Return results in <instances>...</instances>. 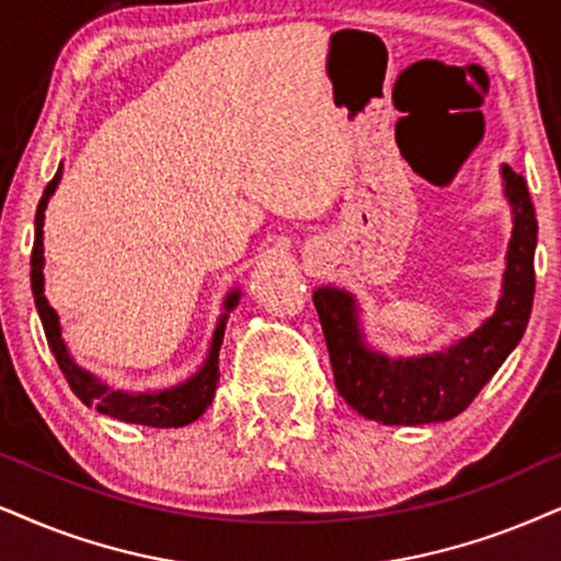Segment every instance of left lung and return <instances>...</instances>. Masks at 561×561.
Returning a JSON list of instances; mask_svg holds the SVG:
<instances>
[{"label":"left lung","mask_w":561,"mask_h":561,"mask_svg":"<svg viewBox=\"0 0 561 561\" xmlns=\"http://www.w3.org/2000/svg\"><path fill=\"white\" fill-rule=\"evenodd\" d=\"M502 181L513 207V238L497 310L448 350L422 357H386L365 344L359 308L346 289L321 287L313 293L336 391L365 420L380 424L453 420L477 399L526 333L536 293L538 222L526 179L502 165Z\"/></svg>","instance_id":"8db88e82"}]
</instances>
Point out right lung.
Instances as JSON below:
<instances>
[{"instance_id":"obj_1","label":"right lung","mask_w":561,"mask_h":561,"mask_svg":"<svg viewBox=\"0 0 561 561\" xmlns=\"http://www.w3.org/2000/svg\"><path fill=\"white\" fill-rule=\"evenodd\" d=\"M61 181V165L56 175L48 183L44 196H41L38 209H35V238H33V253H31V287L35 297V310H38L41 323H44L48 346H51L59 370L67 378L69 388H72L77 399L88 407H95L101 414H108L113 420H122L129 424H145V427H183L207 411V407L215 399L217 380H219V346H222L225 323H228V313L236 308L240 300V289L225 297V313L219 316L217 329L211 333L209 354L204 365L198 367L196 375H191L186 382L165 388V391H150V393H126V391H111L105 382H101L95 375L82 370L69 354L67 344L61 339V325L56 310L48 305L44 295V211L51 194Z\"/></svg>"}]
</instances>
